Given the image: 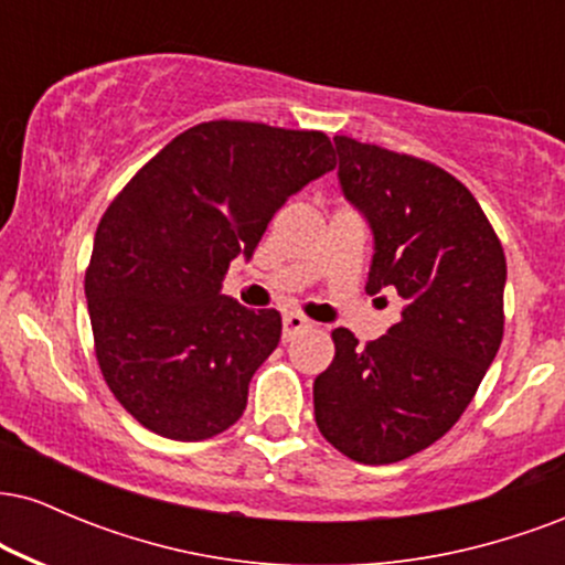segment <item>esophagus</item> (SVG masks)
Listing matches in <instances>:
<instances>
[{"label":"esophagus","instance_id":"1","mask_svg":"<svg viewBox=\"0 0 565 565\" xmlns=\"http://www.w3.org/2000/svg\"><path fill=\"white\" fill-rule=\"evenodd\" d=\"M310 321L300 313H287L284 316V340H291L295 334H300L302 329H308Z\"/></svg>","mask_w":565,"mask_h":565}]
</instances>
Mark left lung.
I'll return each mask as SVG.
<instances>
[{"mask_svg": "<svg viewBox=\"0 0 565 565\" xmlns=\"http://www.w3.org/2000/svg\"><path fill=\"white\" fill-rule=\"evenodd\" d=\"M334 146L342 191L374 231L366 291L393 289L401 316L366 345L334 329V361L313 382L316 425L355 462L391 465L446 436L476 395L504 334L508 263L454 174L348 135Z\"/></svg>", "mask_w": 565, "mask_h": 565, "instance_id": "obj_1", "label": "left lung"}]
</instances>
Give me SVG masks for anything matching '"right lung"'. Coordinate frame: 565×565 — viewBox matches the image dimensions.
Here are the masks:
<instances>
[{
	"mask_svg": "<svg viewBox=\"0 0 565 565\" xmlns=\"http://www.w3.org/2000/svg\"><path fill=\"white\" fill-rule=\"evenodd\" d=\"M319 129L215 119L180 132L116 193L84 270L103 380L172 440L228 430L281 340V313L220 295L295 191L334 170Z\"/></svg>",
	"mask_w": 565,
	"mask_h": 565,
	"instance_id": "add662e5",
	"label": "right lung"
}]
</instances>
